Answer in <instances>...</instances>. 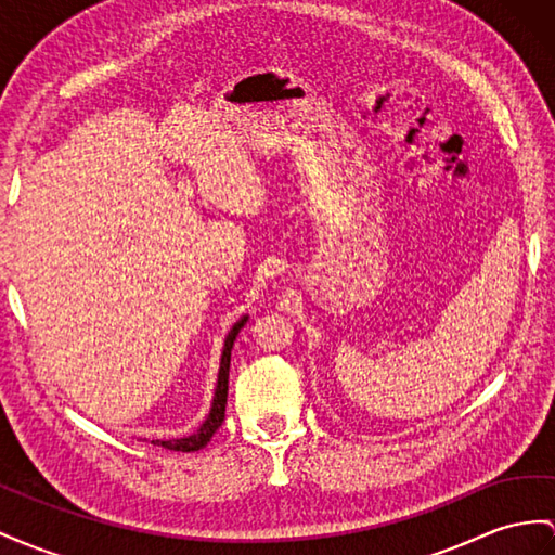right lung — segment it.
Returning <instances> with one entry per match:
<instances>
[{
  "label": "right lung",
  "mask_w": 555,
  "mask_h": 555,
  "mask_svg": "<svg viewBox=\"0 0 555 555\" xmlns=\"http://www.w3.org/2000/svg\"><path fill=\"white\" fill-rule=\"evenodd\" d=\"M248 321V314L241 317L230 333L224 335V345H222V357H220V371H218V382H216V393H212V403L206 420L198 424V429L190 436H182V438H156L152 440L154 446H162L168 450H178V452H194V450H202L208 440L212 438V434L218 431V426L224 420V405H227V387H230V361H232V347H234V339L238 335V331L244 328Z\"/></svg>",
  "instance_id": "1"
}]
</instances>
